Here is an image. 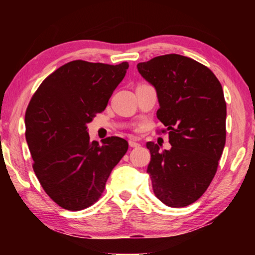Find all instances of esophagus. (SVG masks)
Returning a JSON list of instances; mask_svg holds the SVG:
<instances>
[{
	"label": "esophagus",
	"mask_w": 255,
	"mask_h": 255,
	"mask_svg": "<svg viewBox=\"0 0 255 255\" xmlns=\"http://www.w3.org/2000/svg\"><path fill=\"white\" fill-rule=\"evenodd\" d=\"M129 146H130V147H139L140 144L137 143L136 140L130 139V140H129Z\"/></svg>",
	"instance_id": "obj_1"
}]
</instances>
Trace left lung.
I'll return each mask as SVG.
<instances>
[{
  "mask_svg": "<svg viewBox=\"0 0 255 255\" xmlns=\"http://www.w3.org/2000/svg\"><path fill=\"white\" fill-rule=\"evenodd\" d=\"M138 72L156 90L157 119L169 131L171 149L148 141L147 173L163 204L185 207L204 195L226 141V102L208 67L178 54L139 63Z\"/></svg>",
  "mask_w": 255,
  "mask_h": 255,
  "instance_id": "8db88e82",
  "label": "left lung"
}]
</instances>
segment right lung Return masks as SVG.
I'll use <instances>...</instances> for the list:
<instances>
[{"instance_id":"add662e5","label":"right lung","mask_w":255,"mask_h":255,"mask_svg":"<svg viewBox=\"0 0 255 255\" xmlns=\"http://www.w3.org/2000/svg\"><path fill=\"white\" fill-rule=\"evenodd\" d=\"M129 64L73 60L46 77L25 111V139L45 192L76 211L101 197L111 171L126 154L124 138L90 141L88 124L106 109Z\"/></svg>"}]
</instances>
